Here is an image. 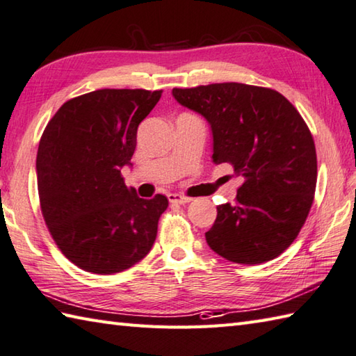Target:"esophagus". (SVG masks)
Here are the masks:
<instances>
[{
	"label": "esophagus",
	"mask_w": 356,
	"mask_h": 356,
	"mask_svg": "<svg viewBox=\"0 0 356 356\" xmlns=\"http://www.w3.org/2000/svg\"><path fill=\"white\" fill-rule=\"evenodd\" d=\"M169 201H170V202H175V204H187V202L192 201V198H191V197H186V195L170 193V195H169Z\"/></svg>",
	"instance_id": "34e87169"
}]
</instances>
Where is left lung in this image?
I'll return each mask as SVG.
<instances>
[{"instance_id": "8db88e82", "label": "left lung", "mask_w": 356, "mask_h": 356, "mask_svg": "<svg viewBox=\"0 0 356 356\" xmlns=\"http://www.w3.org/2000/svg\"><path fill=\"white\" fill-rule=\"evenodd\" d=\"M213 135V163L243 177L235 204L216 207L209 248L238 264L281 255L306 222L316 187V150L300 112L280 92L241 83L173 89Z\"/></svg>"}]
</instances>
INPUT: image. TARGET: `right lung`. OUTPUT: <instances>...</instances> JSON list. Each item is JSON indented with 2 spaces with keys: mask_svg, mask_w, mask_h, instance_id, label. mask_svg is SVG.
I'll return each instance as SVG.
<instances>
[{
  "mask_svg": "<svg viewBox=\"0 0 356 356\" xmlns=\"http://www.w3.org/2000/svg\"><path fill=\"white\" fill-rule=\"evenodd\" d=\"M161 90L101 89L66 101L42 132L36 178L42 218L79 269L112 275L150 252L164 195L143 200L124 184L136 130Z\"/></svg>",
  "mask_w": 356,
  "mask_h": 356,
  "instance_id": "1",
  "label": "right lung"
}]
</instances>
